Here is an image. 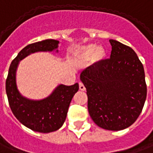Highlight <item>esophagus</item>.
<instances>
[{
    "label": "esophagus",
    "instance_id": "obj_1",
    "mask_svg": "<svg viewBox=\"0 0 153 153\" xmlns=\"http://www.w3.org/2000/svg\"><path fill=\"white\" fill-rule=\"evenodd\" d=\"M79 89L81 90V91H85V89H86V88H85V86H84V84L82 83V82H79Z\"/></svg>",
    "mask_w": 153,
    "mask_h": 153
}]
</instances>
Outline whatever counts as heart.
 Instances as JSON below:
<instances>
[{
	"label": "heart",
	"instance_id": "1",
	"mask_svg": "<svg viewBox=\"0 0 153 153\" xmlns=\"http://www.w3.org/2000/svg\"><path fill=\"white\" fill-rule=\"evenodd\" d=\"M78 54L84 59H88L94 55L95 59L100 60L105 56L106 51L102 47H97L95 44H90L80 48L78 51Z\"/></svg>",
	"mask_w": 153,
	"mask_h": 153
}]
</instances>
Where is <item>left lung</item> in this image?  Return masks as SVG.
<instances>
[{
	"mask_svg": "<svg viewBox=\"0 0 153 153\" xmlns=\"http://www.w3.org/2000/svg\"><path fill=\"white\" fill-rule=\"evenodd\" d=\"M109 42L110 58L88 67L80 79L87 90L93 121L103 129L119 131L137 119L147 98V84L135 51L117 40Z\"/></svg>",
	"mask_w": 153,
	"mask_h": 153,
	"instance_id": "1",
	"label": "left lung"
}]
</instances>
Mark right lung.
<instances>
[{
  "label": "right lung",
  "mask_w": 153,
  "mask_h": 153,
  "mask_svg": "<svg viewBox=\"0 0 153 153\" xmlns=\"http://www.w3.org/2000/svg\"><path fill=\"white\" fill-rule=\"evenodd\" d=\"M58 44V40L45 39L26 45L12 60L6 78V91L10 109L22 124L36 132L48 133L61 128L70 102L79 90V84L71 86L61 84L46 99L32 101L22 97L17 90L16 68L19 61L28 54L37 51H54L57 49Z\"/></svg>",
  "instance_id": "add662e5"
}]
</instances>
